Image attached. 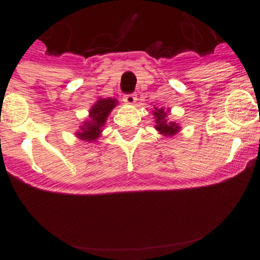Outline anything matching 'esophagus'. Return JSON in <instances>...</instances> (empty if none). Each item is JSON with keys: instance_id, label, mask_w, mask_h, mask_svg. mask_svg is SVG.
<instances>
[{"instance_id": "esophagus-1", "label": "esophagus", "mask_w": 260, "mask_h": 260, "mask_svg": "<svg viewBox=\"0 0 260 260\" xmlns=\"http://www.w3.org/2000/svg\"><path fill=\"white\" fill-rule=\"evenodd\" d=\"M123 102L128 105L135 104V102H137V96H135L134 93H128V95L123 96Z\"/></svg>"}]
</instances>
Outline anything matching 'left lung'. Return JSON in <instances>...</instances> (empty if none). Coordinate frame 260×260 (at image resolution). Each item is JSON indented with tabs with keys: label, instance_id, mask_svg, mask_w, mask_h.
<instances>
[{
	"label": "left lung",
	"instance_id": "1",
	"mask_svg": "<svg viewBox=\"0 0 260 260\" xmlns=\"http://www.w3.org/2000/svg\"><path fill=\"white\" fill-rule=\"evenodd\" d=\"M171 110L165 108L155 107V110H152L153 118H155V128L164 137H173L181 130V126L173 121H168Z\"/></svg>",
	"mask_w": 260,
	"mask_h": 260
}]
</instances>
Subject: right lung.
<instances>
[{"mask_svg": "<svg viewBox=\"0 0 260 260\" xmlns=\"http://www.w3.org/2000/svg\"><path fill=\"white\" fill-rule=\"evenodd\" d=\"M117 104H118V102L113 98H99L89 109L88 118L82 122V125L79 126V130H77V133H75V137L80 141L88 142V143L98 141V138L102 135L108 116Z\"/></svg>", "mask_w": 260, "mask_h": 260, "instance_id": "obj_1", "label": "right lung"}]
</instances>
